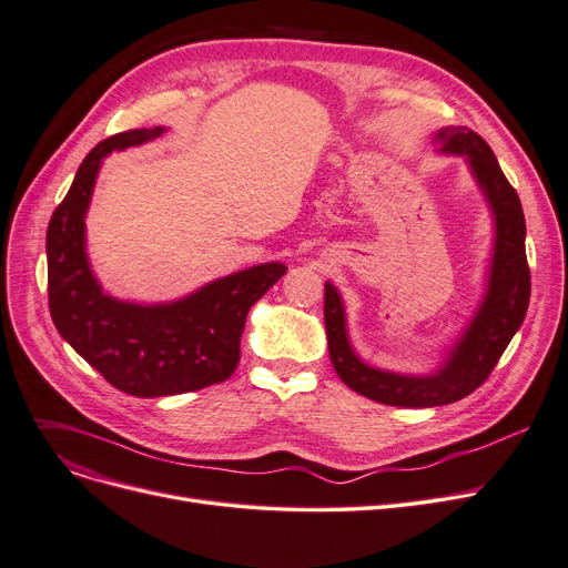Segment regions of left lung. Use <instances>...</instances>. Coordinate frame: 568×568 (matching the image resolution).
I'll return each mask as SVG.
<instances>
[{
  "label": "left lung",
  "mask_w": 568,
  "mask_h": 568,
  "mask_svg": "<svg viewBox=\"0 0 568 568\" xmlns=\"http://www.w3.org/2000/svg\"><path fill=\"white\" fill-rule=\"evenodd\" d=\"M443 153L466 155L468 166L495 213V255H491L487 294L453 348L448 362L432 376H399L364 364L348 341L338 292L325 283V327L329 357L338 378L366 399L402 408L446 406L478 389L527 315L531 278L525 251V213L520 196L504 176L487 141L468 128H443L434 136Z\"/></svg>",
  "instance_id": "left-lung-1"
}]
</instances>
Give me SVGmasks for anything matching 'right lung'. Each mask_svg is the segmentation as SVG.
<instances>
[{
	"instance_id": "add662e5",
	"label": "right lung",
	"mask_w": 568,
	"mask_h": 568,
	"mask_svg": "<svg viewBox=\"0 0 568 568\" xmlns=\"http://www.w3.org/2000/svg\"><path fill=\"white\" fill-rule=\"evenodd\" d=\"M164 130H128L97 143L77 171L45 234L48 308L60 336L113 387L132 397H169L227 381L241 357L251 306L287 266L257 264L171 304L109 297L85 255V211L102 158Z\"/></svg>"
}]
</instances>
